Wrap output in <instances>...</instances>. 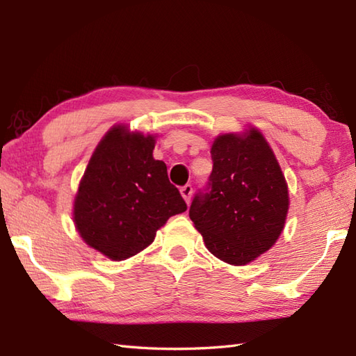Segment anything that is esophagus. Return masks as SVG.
Returning <instances> with one entry per match:
<instances>
[{
  "instance_id": "obj_1",
  "label": "esophagus",
  "mask_w": 356,
  "mask_h": 356,
  "mask_svg": "<svg viewBox=\"0 0 356 356\" xmlns=\"http://www.w3.org/2000/svg\"><path fill=\"white\" fill-rule=\"evenodd\" d=\"M180 194H182V197L185 199L186 203H190L193 197V186L190 184H186L185 186L180 188Z\"/></svg>"
}]
</instances>
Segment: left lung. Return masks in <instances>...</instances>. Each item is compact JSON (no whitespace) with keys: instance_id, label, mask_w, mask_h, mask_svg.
Instances as JSON below:
<instances>
[{"instance_id":"8db88e82","label":"left lung","mask_w":356,"mask_h":356,"mask_svg":"<svg viewBox=\"0 0 356 356\" xmlns=\"http://www.w3.org/2000/svg\"><path fill=\"white\" fill-rule=\"evenodd\" d=\"M213 172L194 195L190 218L209 252L234 266L274 246L284 228L289 194L263 134H222L211 148Z\"/></svg>"}]
</instances>
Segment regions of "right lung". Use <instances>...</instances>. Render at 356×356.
Segmentation results:
<instances>
[{"label": "right lung", "mask_w": 356, "mask_h": 356, "mask_svg": "<svg viewBox=\"0 0 356 356\" xmlns=\"http://www.w3.org/2000/svg\"><path fill=\"white\" fill-rule=\"evenodd\" d=\"M154 136L116 125L90 159L74 197L73 220L86 243L120 261L153 243L156 231L186 203L153 157Z\"/></svg>", "instance_id": "add662e5"}]
</instances>
